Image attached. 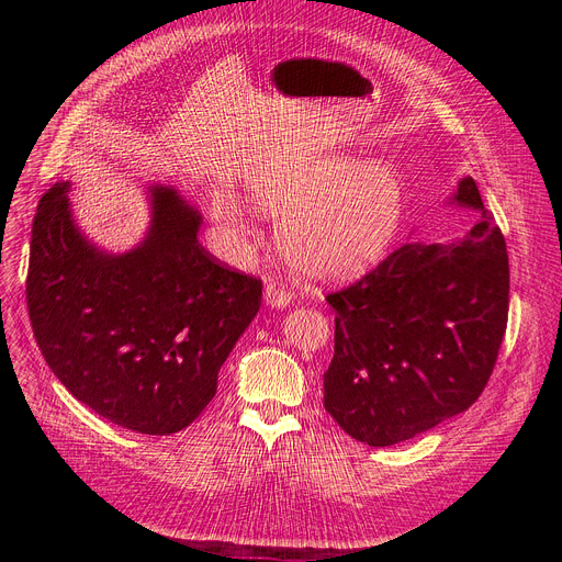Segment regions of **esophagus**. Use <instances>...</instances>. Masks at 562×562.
Here are the masks:
<instances>
[{
    "label": "esophagus",
    "mask_w": 562,
    "mask_h": 562,
    "mask_svg": "<svg viewBox=\"0 0 562 562\" xmlns=\"http://www.w3.org/2000/svg\"><path fill=\"white\" fill-rule=\"evenodd\" d=\"M263 301L269 307H276V310H282L291 303V293L286 289H282L280 284L276 282H266L263 286Z\"/></svg>",
    "instance_id": "1"
}]
</instances>
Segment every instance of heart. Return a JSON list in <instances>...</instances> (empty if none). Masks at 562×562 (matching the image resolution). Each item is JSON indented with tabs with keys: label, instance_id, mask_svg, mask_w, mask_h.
<instances>
[{
	"label": "heart",
	"instance_id": "b5f03b06",
	"mask_svg": "<svg viewBox=\"0 0 562 562\" xmlns=\"http://www.w3.org/2000/svg\"><path fill=\"white\" fill-rule=\"evenodd\" d=\"M259 214L280 218L278 244L299 273L344 282L360 278L390 255L407 191L387 161L326 155L248 184Z\"/></svg>",
	"mask_w": 562,
	"mask_h": 562
}]
</instances>
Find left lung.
Returning a JSON list of instances; mask_svg holds the SVG:
<instances>
[{
	"instance_id": "8db88e82",
	"label": "left lung",
	"mask_w": 562,
	"mask_h": 562,
	"mask_svg": "<svg viewBox=\"0 0 562 562\" xmlns=\"http://www.w3.org/2000/svg\"><path fill=\"white\" fill-rule=\"evenodd\" d=\"M449 204L476 210L460 241H412L326 299L337 312L323 405L369 447H392L474 403L508 323V250L476 182Z\"/></svg>"
}]
</instances>
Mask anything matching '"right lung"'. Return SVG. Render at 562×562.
<instances>
[{"instance_id": "right-lung-1", "label": "right lung", "mask_w": 562, "mask_h": 562, "mask_svg": "<svg viewBox=\"0 0 562 562\" xmlns=\"http://www.w3.org/2000/svg\"><path fill=\"white\" fill-rule=\"evenodd\" d=\"M70 182L34 216L26 307L52 373L115 426L170 435L198 419L261 305V282L198 241L202 216L172 187H147L150 225L127 252L79 229Z\"/></svg>"}]
</instances>
